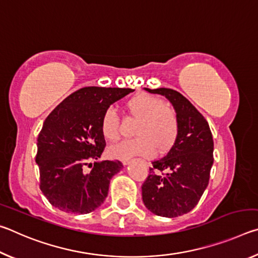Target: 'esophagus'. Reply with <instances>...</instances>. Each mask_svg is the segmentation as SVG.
<instances>
[{"mask_svg": "<svg viewBox=\"0 0 258 258\" xmlns=\"http://www.w3.org/2000/svg\"><path fill=\"white\" fill-rule=\"evenodd\" d=\"M123 164H124V165H128V164H130V160H127V161H123Z\"/></svg>", "mask_w": 258, "mask_h": 258, "instance_id": "34e87169", "label": "esophagus"}]
</instances>
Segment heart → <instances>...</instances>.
Segmentation results:
<instances>
[{
    "instance_id": "1",
    "label": "heart",
    "mask_w": 258,
    "mask_h": 258,
    "mask_svg": "<svg viewBox=\"0 0 258 258\" xmlns=\"http://www.w3.org/2000/svg\"><path fill=\"white\" fill-rule=\"evenodd\" d=\"M128 111L139 118L135 130L138 138L123 140L108 148L113 159L131 160L137 156L152 157L156 152L171 149L178 135V118L172 107L149 93H139L126 103ZM119 118L113 108H107L100 119V131L109 141L118 138Z\"/></svg>"
}]
</instances>
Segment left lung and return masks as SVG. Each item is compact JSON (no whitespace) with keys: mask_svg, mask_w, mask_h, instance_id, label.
Segmentation results:
<instances>
[{"mask_svg":"<svg viewBox=\"0 0 258 258\" xmlns=\"http://www.w3.org/2000/svg\"><path fill=\"white\" fill-rule=\"evenodd\" d=\"M172 102L178 118L175 143L161 158L152 161L142 184V199L151 213L177 217L189 213L206 190L214 161V142L209 125L197 108L172 89H146Z\"/></svg>","mask_w":258,"mask_h":258,"instance_id":"obj_1","label":"left lung"}]
</instances>
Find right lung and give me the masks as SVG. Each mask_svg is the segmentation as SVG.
<instances>
[{
	"label": "right lung",
	"mask_w": 258,
	"mask_h": 258,
	"mask_svg": "<svg viewBox=\"0 0 258 258\" xmlns=\"http://www.w3.org/2000/svg\"><path fill=\"white\" fill-rule=\"evenodd\" d=\"M132 89L89 86L75 91L60 102L43 123L37 138L36 163L40 189L49 203L66 213L87 214L104 202L111 177L123 164L119 160L89 161L102 155L106 140L100 119L111 103Z\"/></svg>",
	"instance_id": "right-lung-1"
}]
</instances>
